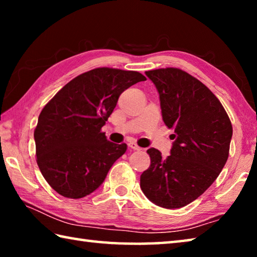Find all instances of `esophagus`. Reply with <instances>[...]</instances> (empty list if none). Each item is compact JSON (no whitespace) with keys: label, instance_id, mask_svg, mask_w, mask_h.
<instances>
[{"label":"esophagus","instance_id":"1","mask_svg":"<svg viewBox=\"0 0 257 257\" xmlns=\"http://www.w3.org/2000/svg\"><path fill=\"white\" fill-rule=\"evenodd\" d=\"M128 146H129L130 149H132V150H134V151H139V150H141V147H139V146H138L135 142H130V143H128Z\"/></svg>","mask_w":257,"mask_h":257}]
</instances>
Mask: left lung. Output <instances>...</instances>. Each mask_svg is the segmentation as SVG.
Segmentation results:
<instances>
[{
  "instance_id": "obj_1",
  "label": "left lung",
  "mask_w": 257,
  "mask_h": 257,
  "mask_svg": "<svg viewBox=\"0 0 257 257\" xmlns=\"http://www.w3.org/2000/svg\"><path fill=\"white\" fill-rule=\"evenodd\" d=\"M160 95L165 125L173 130L170 155L147 150L141 176L145 196L164 208L188 205L220 175L229 156L232 125L222 104L196 78L178 68L146 71Z\"/></svg>"
}]
</instances>
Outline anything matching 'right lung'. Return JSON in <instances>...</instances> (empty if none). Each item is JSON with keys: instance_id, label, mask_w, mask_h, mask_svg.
I'll use <instances>...</instances> for the list:
<instances>
[{"instance_id": "add662e5", "label": "right lung", "mask_w": 257, "mask_h": 257, "mask_svg": "<svg viewBox=\"0 0 257 257\" xmlns=\"http://www.w3.org/2000/svg\"><path fill=\"white\" fill-rule=\"evenodd\" d=\"M144 80L137 71L96 68L73 78L44 106L34 132L36 161L56 193L81 198L103 184L127 145L108 142L101 129L121 93Z\"/></svg>"}]
</instances>
